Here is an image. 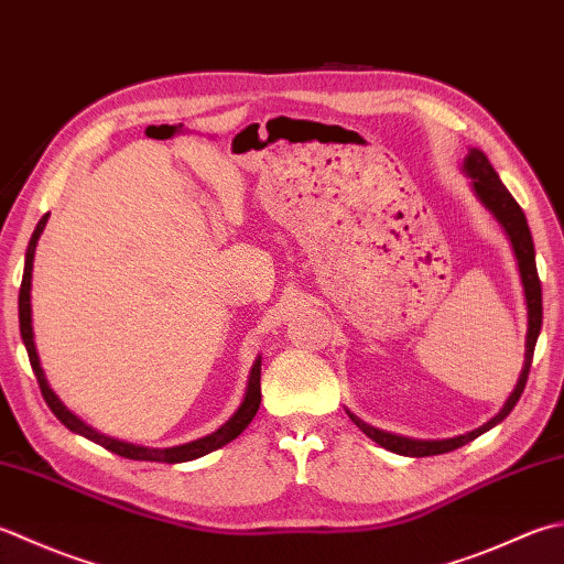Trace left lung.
<instances>
[{
  "instance_id": "obj_1",
  "label": "left lung",
  "mask_w": 564,
  "mask_h": 564,
  "mask_svg": "<svg viewBox=\"0 0 564 564\" xmlns=\"http://www.w3.org/2000/svg\"><path fill=\"white\" fill-rule=\"evenodd\" d=\"M465 171L471 175L474 191H477L479 200L487 205L491 213L496 215V219L503 225V229L509 231L511 245L516 251L518 259V269H521V279H523V289H525V301H528V339H525V364L521 377H518V383L513 393L509 395V401L503 403V408L499 411V415H494L489 423H484L481 427L471 430L467 435L459 437H449V440H408V437H399L391 433H383V430H377L367 425L364 421H359L357 415H351V423H355L361 433H367L373 443H379L381 447L399 452V455L405 457H433V455H445V452L457 449L462 445L471 443L477 440L481 433H487L494 425H499L506 415L513 411V405L521 399V393L525 389L528 373H531V364H533V351H535V341L540 335V327H543V289H540V279H538V267H535V249H533V237L531 229H528L525 215L521 205L513 200V195L509 193L499 181V173L491 169L489 159L484 156L479 149H471L465 159Z\"/></svg>"
}]
</instances>
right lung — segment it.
Wrapping results in <instances>:
<instances>
[{
	"mask_svg": "<svg viewBox=\"0 0 564 564\" xmlns=\"http://www.w3.org/2000/svg\"><path fill=\"white\" fill-rule=\"evenodd\" d=\"M48 223V215H43L39 219L36 229H33L31 241H29V249H26V263H24V279H21V289H19V327H21V339H24L26 351H29V361H31V369L36 373V381H39V389L43 393V399H46L48 408L53 411V415L58 417V421L73 430V433L83 435L87 440H93V443L102 445L105 449L115 452L119 457H127V459H141V462H165V465H178V462H191L207 455V452H215L219 447H225L227 443H231L239 433H245V427L253 421V415L259 411V403H261V357L253 361L251 367V377H249V386H247V393H245V401H241L239 411L229 417V421L215 430L213 435L195 440V443H187V445H178V447H165V449H153V447H139V445H129V443H119V440H112L107 435H99L97 430L87 427L80 417H75L68 408H65L58 395L51 391V386L43 377V369H41V361L36 355V345H33V327H31V271H33V251H36V241L41 237L43 227Z\"/></svg>",
	"mask_w": 564,
	"mask_h": 564,
	"instance_id": "add662e5",
	"label": "right lung"
}]
</instances>
